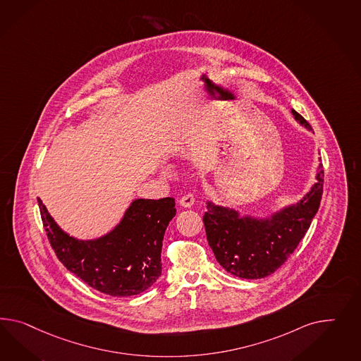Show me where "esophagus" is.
Masks as SVG:
<instances>
[{
  "label": "esophagus",
  "instance_id": "1",
  "mask_svg": "<svg viewBox=\"0 0 361 361\" xmlns=\"http://www.w3.org/2000/svg\"><path fill=\"white\" fill-rule=\"evenodd\" d=\"M195 198L193 193H188V195H183L180 198V205L184 206V207H190L195 204Z\"/></svg>",
  "mask_w": 361,
  "mask_h": 361
}]
</instances>
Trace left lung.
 <instances>
[{
  "mask_svg": "<svg viewBox=\"0 0 361 361\" xmlns=\"http://www.w3.org/2000/svg\"><path fill=\"white\" fill-rule=\"evenodd\" d=\"M294 118L310 128L305 118L292 110ZM323 171L317 176L302 201L273 215L272 219L256 221L239 218L234 210L207 205L204 215L206 238L216 262L240 279H263L283 265L307 233L321 205Z\"/></svg>",
  "mask_w": 361,
  "mask_h": 361,
  "instance_id": "8db88e82",
  "label": "left lung"
}]
</instances>
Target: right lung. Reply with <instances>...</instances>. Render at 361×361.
Here are the masks:
<instances>
[{
  "mask_svg": "<svg viewBox=\"0 0 361 361\" xmlns=\"http://www.w3.org/2000/svg\"><path fill=\"white\" fill-rule=\"evenodd\" d=\"M49 244L69 272L98 292L128 297L147 290L161 274V245L176 215L175 198L137 200L117 228L102 239L80 242L59 228L38 198Z\"/></svg>",
  "mask_w": 361,
  "mask_h": 361,
  "instance_id": "obj_1",
  "label": "right lung"
}]
</instances>
